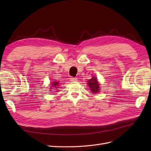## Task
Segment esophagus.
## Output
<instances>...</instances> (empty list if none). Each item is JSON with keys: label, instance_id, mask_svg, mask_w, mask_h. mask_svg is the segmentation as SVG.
Returning <instances> with one entry per match:
<instances>
[{"label": "esophagus", "instance_id": "34e87169", "mask_svg": "<svg viewBox=\"0 0 151 151\" xmlns=\"http://www.w3.org/2000/svg\"><path fill=\"white\" fill-rule=\"evenodd\" d=\"M70 81H72V82H75V81H77V78H74V77H70Z\"/></svg>", "mask_w": 151, "mask_h": 151}]
</instances>
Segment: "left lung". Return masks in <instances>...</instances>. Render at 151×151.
<instances>
[{
  "label": "left lung",
  "instance_id": "8db88e82",
  "mask_svg": "<svg viewBox=\"0 0 151 151\" xmlns=\"http://www.w3.org/2000/svg\"><path fill=\"white\" fill-rule=\"evenodd\" d=\"M88 86L89 88H90V90L93 93H98L99 92V82L97 81V78H95L94 76H92V78L89 79V81H88Z\"/></svg>",
  "mask_w": 151,
  "mask_h": 151
}]
</instances>
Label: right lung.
<instances>
[{"instance_id":"1","label":"right lung","mask_w":151,"mask_h":151,"mask_svg":"<svg viewBox=\"0 0 151 151\" xmlns=\"http://www.w3.org/2000/svg\"><path fill=\"white\" fill-rule=\"evenodd\" d=\"M52 86L54 87L53 89H57L59 86V82L58 81H54L52 82ZM54 90H55V89H54Z\"/></svg>"}]
</instances>
